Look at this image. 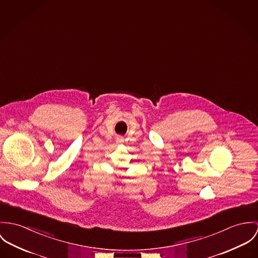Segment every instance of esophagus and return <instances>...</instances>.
<instances>
[{"label": "esophagus", "mask_w": 258, "mask_h": 258, "mask_svg": "<svg viewBox=\"0 0 258 258\" xmlns=\"http://www.w3.org/2000/svg\"><path fill=\"white\" fill-rule=\"evenodd\" d=\"M123 138L122 137H117L116 139H115V142H116V143H123Z\"/></svg>", "instance_id": "obj_1"}]
</instances>
